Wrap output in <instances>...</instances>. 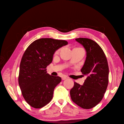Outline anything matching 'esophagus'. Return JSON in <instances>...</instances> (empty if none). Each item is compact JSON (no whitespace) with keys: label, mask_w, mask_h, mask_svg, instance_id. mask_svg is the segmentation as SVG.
<instances>
[{"label":"esophagus","mask_w":124,"mask_h":124,"mask_svg":"<svg viewBox=\"0 0 124 124\" xmlns=\"http://www.w3.org/2000/svg\"><path fill=\"white\" fill-rule=\"evenodd\" d=\"M67 76H63L62 77V79L63 80H66V79H67Z\"/></svg>","instance_id":"obj_1"}]
</instances>
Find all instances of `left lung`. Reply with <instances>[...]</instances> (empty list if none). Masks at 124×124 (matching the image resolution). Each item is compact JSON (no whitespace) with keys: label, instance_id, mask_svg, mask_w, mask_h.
Instances as JSON below:
<instances>
[{"label":"left lung","instance_id":"8db88e82","mask_svg":"<svg viewBox=\"0 0 124 124\" xmlns=\"http://www.w3.org/2000/svg\"><path fill=\"white\" fill-rule=\"evenodd\" d=\"M75 40L86 51V59L81 71L87 76L83 85L74 82L70 91L72 101L84 109H90L99 103L108 84V65L104 52L97 43L86 38Z\"/></svg>","mask_w":124,"mask_h":124}]
</instances>
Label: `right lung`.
Instances as JSON below:
<instances>
[{"instance_id":"1","label":"right lung","mask_w":124,"mask_h":124,"mask_svg":"<svg viewBox=\"0 0 124 124\" xmlns=\"http://www.w3.org/2000/svg\"><path fill=\"white\" fill-rule=\"evenodd\" d=\"M68 44L64 40L40 39L29 45L22 56L18 83L22 95L31 107L40 108L51 100L55 87L61 81L59 76L46 73L56 50Z\"/></svg>"}]
</instances>
